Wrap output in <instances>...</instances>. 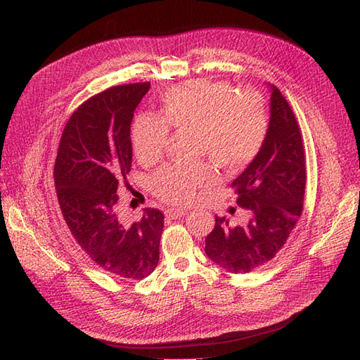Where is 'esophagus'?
I'll return each mask as SVG.
<instances>
[{"instance_id": "34e87169", "label": "esophagus", "mask_w": 360, "mask_h": 360, "mask_svg": "<svg viewBox=\"0 0 360 360\" xmlns=\"http://www.w3.org/2000/svg\"><path fill=\"white\" fill-rule=\"evenodd\" d=\"M186 213H188V210H183V209H168L165 212V214L168 217H171V219H179V217L184 216Z\"/></svg>"}]
</instances>
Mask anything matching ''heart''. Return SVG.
I'll use <instances>...</instances> for the list:
<instances>
[{
    "label": "heart",
    "instance_id": "obj_1",
    "mask_svg": "<svg viewBox=\"0 0 360 360\" xmlns=\"http://www.w3.org/2000/svg\"><path fill=\"white\" fill-rule=\"evenodd\" d=\"M193 130L195 153L209 156L228 171L248 167L263 147L269 117L263 97L234 91L228 82L195 79L172 86L163 96L158 117L141 115L132 127V144L141 163H153L165 151L169 130ZM216 181L210 163L169 165L151 180L168 202L186 204L195 192Z\"/></svg>",
    "mask_w": 360,
    "mask_h": 360
}]
</instances>
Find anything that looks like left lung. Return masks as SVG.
<instances>
[{"mask_svg": "<svg viewBox=\"0 0 360 360\" xmlns=\"http://www.w3.org/2000/svg\"><path fill=\"white\" fill-rule=\"evenodd\" d=\"M270 93L267 136L257 158L231 186L237 204L249 212L243 225L217 217L205 237V255L230 274H248L274 258L285 245L303 210L307 168L302 134L285 97Z\"/></svg>", "mask_w": 360, "mask_h": 360, "instance_id": "8db88e82", "label": "left lung"}]
</instances>
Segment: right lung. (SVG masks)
<instances>
[{"label":"right lung","mask_w":360,"mask_h":360,"mask_svg":"<svg viewBox=\"0 0 360 360\" xmlns=\"http://www.w3.org/2000/svg\"><path fill=\"white\" fill-rule=\"evenodd\" d=\"M150 84L112 86L82 103L61 135L53 168L57 197L72 236L111 275L143 279L158 267L163 214L144 209L126 225L117 214L118 181L132 167L130 124Z\"/></svg>","instance_id":"add662e5"}]
</instances>
